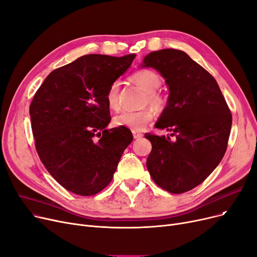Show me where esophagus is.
<instances>
[{
    "label": "esophagus",
    "mask_w": 257,
    "mask_h": 257,
    "mask_svg": "<svg viewBox=\"0 0 257 257\" xmlns=\"http://www.w3.org/2000/svg\"><path fill=\"white\" fill-rule=\"evenodd\" d=\"M133 138H135L136 140H139V139H142L143 138V135L140 132H137V131H133Z\"/></svg>",
    "instance_id": "34e87169"
}]
</instances>
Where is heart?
Wrapping results in <instances>:
<instances>
[{
    "label": "heart",
    "instance_id": "b5f03b06",
    "mask_svg": "<svg viewBox=\"0 0 257 257\" xmlns=\"http://www.w3.org/2000/svg\"><path fill=\"white\" fill-rule=\"evenodd\" d=\"M132 79L147 92L146 103L155 110H161L164 107L163 97L156 93V90L162 85V79L158 73L151 70H141L133 74ZM119 85L118 81H114L107 89L106 102L109 108L112 110L119 108ZM153 115V111L150 108H145L139 111L124 110L113 117V124L116 127H125L132 131H141L152 120Z\"/></svg>",
    "mask_w": 257,
    "mask_h": 257
}]
</instances>
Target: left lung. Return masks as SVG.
I'll list each match as a JSON object with an SVG mask.
<instances>
[{
	"mask_svg": "<svg viewBox=\"0 0 257 257\" xmlns=\"http://www.w3.org/2000/svg\"><path fill=\"white\" fill-rule=\"evenodd\" d=\"M142 67L158 70L169 88L155 127L175 137L145 135L152 144L147 169L156 185L181 194L202 184L224 158L232 115L214 77L186 52L153 51Z\"/></svg>",
	"mask_w": 257,
	"mask_h": 257,
	"instance_id": "1",
	"label": "left lung"
}]
</instances>
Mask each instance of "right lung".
I'll return each mask as SVG.
<instances>
[{
  "instance_id": "add662e5",
  "label": "right lung",
  "mask_w": 257,
  "mask_h": 257,
  "mask_svg": "<svg viewBox=\"0 0 257 257\" xmlns=\"http://www.w3.org/2000/svg\"><path fill=\"white\" fill-rule=\"evenodd\" d=\"M136 54H87L49 73L30 104L36 149L47 171L66 190L89 196L112 181L132 142L128 128L106 129L111 120L107 89Z\"/></svg>"
}]
</instances>
